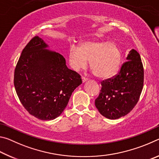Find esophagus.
Segmentation results:
<instances>
[{
	"mask_svg": "<svg viewBox=\"0 0 159 159\" xmlns=\"http://www.w3.org/2000/svg\"><path fill=\"white\" fill-rule=\"evenodd\" d=\"M88 80V79H86V78H85V77H82V81H83V83H85V81H87Z\"/></svg>",
	"mask_w": 159,
	"mask_h": 159,
	"instance_id": "34e87169",
	"label": "esophagus"
}]
</instances>
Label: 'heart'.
Listing matches in <instances>:
<instances>
[{"label": "heart", "mask_w": 159, "mask_h": 159, "mask_svg": "<svg viewBox=\"0 0 159 159\" xmlns=\"http://www.w3.org/2000/svg\"><path fill=\"white\" fill-rule=\"evenodd\" d=\"M121 52L116 44L105 41H86L79 48L71 45L69 50V61L76 71L88 66V61L94 74L99 79L114 76L119 68Z\"/></svg>", "instance_id": "1"}]
</instances>
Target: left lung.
I'll list each match as a JSON object with an SVG mask.
<instances>
[{"mask_svg":"<svg viewBox=\"0 0 159 159\" xmlns=\"http://www.w3.org/2000/svg\"><path fill=\"white\" fill-rule=\"evenodd\" d=\"M127 61L117 75L102 82L95 99L99 112L109 119H117L132 111L140 97L144 84V69L139 54L131 50Z\"/></svg>","mask_w":159,"mask_h":159,"instance_id":"1","label":"left lung"}]
</instances>
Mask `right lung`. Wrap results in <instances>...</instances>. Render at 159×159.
Wrapping results in <instances>:
<instances>
[{
	"mask_svg": "<svg viewBox=\"0 0 159 159\" xmlns=\"http://www.w3.org/2000/svg\"><path fill=\"white\" fill-rule=\"evenodd\" d=\"M47 48L42 39L34 37L21 52L14 75L21 103L31 115L44 120L60 116L82 83L80 75L66 66L65 58Z\"/></svg>",
	"mask_w": 159,
	"mask_h": 159,
	"instance_id": "1",
	"label": "right lung"
}]
</instances>
